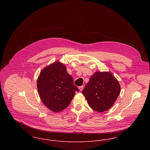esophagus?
Wrapping results in <instances>:
<instances>
[{
	"mask_svg": "<svg viewBox=\"0 0 150 150\" xmlns=\"http://www.w3.org/2000/svg\"><path fill=\"white\" fill-rule=\"evenodd\" d=\"M83 88H84V86H80L79 87V89L80 91H81L83 89Z\"/></svg>",
	"mask_w": 150,
	"mask_h": 150,
	"instance_id": "obj_1",
	"label": "esophagus"
}]
</instances>
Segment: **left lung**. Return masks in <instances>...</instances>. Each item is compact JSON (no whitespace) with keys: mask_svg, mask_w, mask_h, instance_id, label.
I'll use <instances>...</instances> for the list:
<instances>
[{"mask_svg":"<svg viewBox=\"0 0 150 150\" xmlns=\"http://www.w3.org/2000/svg\"><path fill=\"white\" fill-rule=\"evenodd\" d=\"M120 92L117 80L109 72H96L82 91L93 110L102 112L112 106Z\"/></svg>","mask_w":150,"mask_h":150,"instance_id":"obj_1","label":"left lung"}]
</instances>
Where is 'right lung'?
Listing matches in <instances>:
<instances>
[{
	"label": "right lung",
	"mask_w": 150,
	"mask_h": 150,
	"mask_svg": "<svg viewBox=\"0 0 150 150\" xmlns=\"http://www.w3.org/2000/svg\"><path fill=\"white\" fill-rule=\"evenodd\" d=\"M37 88L44 105L54 112L67 107L79 91L66 66L59 61L43 69L37 80Z\"/></svg>",
	"instance_id": "add662e5"
}]
</instances>
